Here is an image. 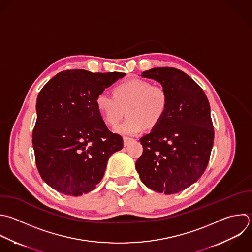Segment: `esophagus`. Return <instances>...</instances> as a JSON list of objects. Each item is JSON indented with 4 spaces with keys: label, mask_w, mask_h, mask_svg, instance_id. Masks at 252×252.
Returning <instances> with one entry per match:
<instances>
[{
    "label": "esophagus",
    "mask_w": 252,
    "mask_h": 252,
    "mask_svg": "<svg viewBox=\"0 0 252 252\" xmlns=\"http://www.w3.org/2000/svg\"><path fill=\"white\" fill-rule=\"evenodd\" d=\"M133 141H134V139L129 138V137H124V138H123V143H124V146H125V147L128 146L129 143H131V142H133Z\"/></svg>",
    "instance_id": "34e87169"
}]
</instances>
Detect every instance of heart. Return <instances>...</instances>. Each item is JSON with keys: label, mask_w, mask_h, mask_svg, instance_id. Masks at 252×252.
<instances>
[{"label": "heart", "mask_w": 252, "mask_h": 252, "mask_svg": "<svg viewBox=\"0 0 252 252\" xmlns=\"http://www.w3.org/2000/svg\"><path fill=\"white\" fill-rule=\"evenodd\" d=\"M95 108L108 126H115L126 109L128 118L114 128L123 135H137L146 127H156L164 117L168 94L159 85L142 79H133L114 87L113 95L105 92L96 95Z\"/></svg>", "instance_id": "obj_1"}]
</instances>
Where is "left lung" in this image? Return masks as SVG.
<instances>
[{
	"mask_svg": "<svg viewBox=\"0 0 252 252\" xmlns=\"http://www.w3.org/2000/svg\"><path fill=\"white\" fill-rule=\"evenodd\" d=\"M142 77L165 89L168 105L162 120L140 139L143 154L136 169L150 189L174 194L195 183L208 165L214 144L210 104L204 91L178 69L154 68Z\"/></svg>",
	"mask_w": 252,
	"mask_h": 252,
	"instance_id": "obj_1",
	"label": "left lung"
}]
</instances>
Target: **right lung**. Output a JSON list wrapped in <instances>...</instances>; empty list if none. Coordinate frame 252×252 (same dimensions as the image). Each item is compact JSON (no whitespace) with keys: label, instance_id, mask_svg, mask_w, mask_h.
Wrapping results in <instances>:
<instances>
[{"label":"right lung","instance_id":"1","mask_svg":"<svg viewBox=\"0 0 252 252\" xmlns=\"http://www.w3.org/2000/svg\"><path fill=\"white\" fill-rule=\"evenodd\" d=\"M125 75L67 70L38 94L32 146L39 174L53 189L70 196L89 193L102 179L109 157L123 148L94 100Z\"/></svg>","mask_w":252,"mask_h":252}]
</instances>
